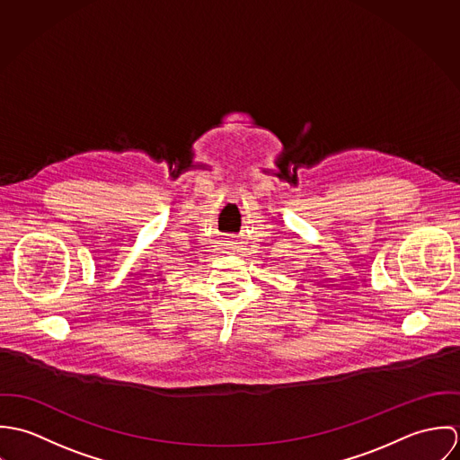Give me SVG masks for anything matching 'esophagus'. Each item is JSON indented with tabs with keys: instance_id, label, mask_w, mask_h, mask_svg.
I'll use <instances>...</instances> for the list:
<instances>
[{
	"instance_id": "obj_1",
	"label": "esophagus",
	"mask_w": 460,
	"mask_h": 460,
	"mask_svg": "<svg viewBox=\"0 0 460 460\" xmlns=\"http://www.w3.org/2000/svg\"><path fill=\"white\" fill-rule=\"evenodd\" d=\"M228 248H230L232 252H235V250H239V243H237V241H228Z\"/></svg>"
}]
</instances>
